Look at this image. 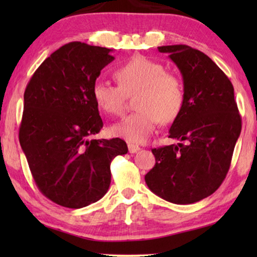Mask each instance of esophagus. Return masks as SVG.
Masks as SVG:
<instances>
[{
  "label": "esophagus",
  "mask_w": 257,
  "mask_h": 257,
  "mask_svg": "<svg viewBox=\"0 0 257 257\" xmlns=\"http://www.w3.org/2000/svg\"><path fill=\"white\" fill-rule=\"evenodd\" d=\"M128 150H129V153H136L139 150H141V147L138 145H134V144H128Z\"/></svg>",
  "instance_id": "1"
}]
</instances>
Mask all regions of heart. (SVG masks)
Segmentation results:
<instances>
[{"instance_id": "1", "label": "heart", "mask_w": 257, "mask_h": 257, "mask_svg": "<svg viewBox=\"0 0 257 257\" xmlns=\"http://www.w3.org/2000/svg\"><path fill=\"white\" fill-rule=\"evenodd\" d=\"M119 86L104 80L93 85V98L99 110L119 115L124 108L125 95L136 93V112L112 125L111 132L129 143H144L155 129L158 121L175 120L184 106L185 92L180 78L164 71L163 64L144 55H134L116 69Z\"/></svg>"}]
</instances>
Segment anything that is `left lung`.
Wrapping results in <instances>:
<instances>
[{"label":"left lung","mask_w":257,"mask_h":257,"mask_svg":"<svg viewBox=\"0 0 257 257\" xmlns=\"http://www.w3.org/2000/svg\"><path fill=\"white\" fill-rule=\"evenodd\" d=\"M179 69L185 101L169 137L185 141L152 150L156 163L146 185L165 201L191 204L222 184L241 132L233 86L203 52L187 45L159 46Z\"/></svg>","instance_id":"8db88e82"}]
</instances>
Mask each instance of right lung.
<instances>
[{"label": "right lung", "mask_w": 257, "mask_h": 257, "mask_svg": "<svg viewBox=\"0 0 257 257\" xmlns=\"http://www.w3.org/2000/svg\"><path fill=\"white\" fill-rule=\"evenodd\" d=\"M113 50L72 42L43 62L24 94L19 142L40 190L52 202L80 208L111 184V161L127 154L120 138L89 139L103 121L93 85Z\"/></svg>", "instance_id": "1"}]
</instances>
